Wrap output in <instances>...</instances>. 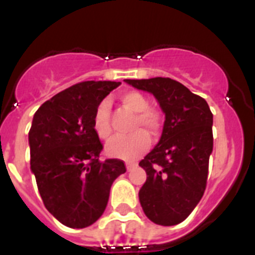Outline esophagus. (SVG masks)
Segmentation results:
<instances>
[{"label": "esophagus", "instance_id": "obj_1", "mask_svg": "<svg viewBox=\"0 0 255 255\" xmlns=\"http://www.w3.org/2000/svg\"><path fill=\"white\" fill-rule=\"evenodd\" d=\"M134 168H135V164L126 163V170H128V171H131V170H134Z\"/></svg>", "mask_w": 255, "mask_h": 255}]
</instances>
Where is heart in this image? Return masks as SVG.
Here are the masks:
<instances>
[{"label":"heart","mask_w":255,"mask_h":255,"mask_svg":"<svg viewBox=\"0 0 255 255\" xmlns=\"http://www.w3.org/2000/svg\"><path fill=\"white\" fill-rule=\"evenodd\" d=\"M120 102L129 111L134 112L135 119L132 121V132L128 136H120L107 144V154L121 158L124 161L138 159L150 145V138L147 131L152 135H158L162 130L163 120L158 110L149 107L147 97L140 92L129 91L120 94ZM96 135L102 140H108L112 136L111 114L110 103L101 101L97 105L92 120Z\"/></svg>","instance_id":"1"}]
</instances>
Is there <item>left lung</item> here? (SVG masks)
Listing matches in <instances>:
<instances>
[{
  "mask_svg": "<svg viewBox=\"0 0 255 255\" xmlns=\"http://www.w3.org/2000/svg\"><path fill=\"white\" fill-rule=\"evenodd\" d=\"M125 82L152 93L166 115L161 140L139 162L147 172L139 200L152 222L173 226L190 215L206 190L213 115L204 98L173 79Z\"/></svg>",
  "mask_w": 255,
  "mask_h": 255,
  "instance_id": "8db88e82",
  "label": "left lung"
}]
</instances>
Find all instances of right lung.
Wrapping results in <instances>:
<instances>
[{
	"label": "right lung",
	"mask_w": 255,
	"mask_h": 255,
	"mask_svg": "<svg viewBox=\"0 0 255 255\" xmlns=\"http://www.w3.org/2000/svg\"><path fill=\"white\" fill-rule=\"evenodd\" d=\"M119 82L71 85L37 110L29 130L30 168L43 204L71 229L91 226L103 215L112 182L126 171L121 159H101L93 130L97 105Z\"/></svg>",
	"instance_id": "obj_1"
}]
</instances>
